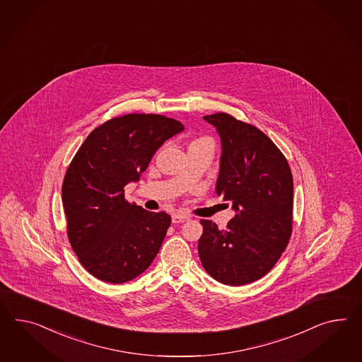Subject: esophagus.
I'll return each mask as SVG.
<instances>
[{"label": "esophagus", "mask_w": 362, "mask_h": 362, "mask_svg": "<svg viewBox=\"0 0 362 362\" xmlns=\"http://www.w3.org/2000/svg\"><path fill=\"white\" fill-rule=\"evenodd\" d=\"M188 220H189V216L183 215V214H175V215H173V223H174V224L186 223Z\"/></svg>", "instance_id": "34e87169"}]
</instances>
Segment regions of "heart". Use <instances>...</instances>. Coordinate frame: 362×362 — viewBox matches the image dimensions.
<instances>
[{
  "label": "heart",
  "mask_w": 362,
  "mask_h": 362,
  "mask_svg": "<svg viewBox=\"0 0 362 362\" xmlns=\"http://www.w3.org/2000/svg\"><path fill=\"white\" fill-rule=\"evenodd\" d=\"M196 141H197V139H196Z\"/></svg>",
  "instance_id": "b5f03b06"
}]
</instances>
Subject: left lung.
Masks as SVG:
<instances>
[{
  "instance_id": "1",
  "label": "left lung",
  "mask_w": 362,
  "mask_h": 362,
  "mask_svg": "<svg viewBox=\"0 0 362 362\" xmlns=\"http://www.w3.org/2000/svg\"><path fill=\"white\" fill-rule=\"evenodd\" d=\"M221 138L216 194L232 203L225 229L200 220L199 257L228 286L252 284L281 258L293 232V174L281 150L259 129L228 113L204 116Z\"/></svg>"
}]
</instances>
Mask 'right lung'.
<instances>
[{
    "label": "right lung",
    "mask_w": 362,
    "mask_h": 362,
    "mask_svg": "<svg viewBox=\"0 0 362 362\" xmlns=\"http://www.w3.org/2000/svg\"><path fill=\"white\" fill-rule=\"evenodd\" d=\"M183 130L166 116L125 115L96 127L74 156L62 187L67 235L80 264L100 281H132L158 255L171 217L129 203L124 187Z\"/></svg>",
    "instance_id": "add662e5"
}]
</instances>
